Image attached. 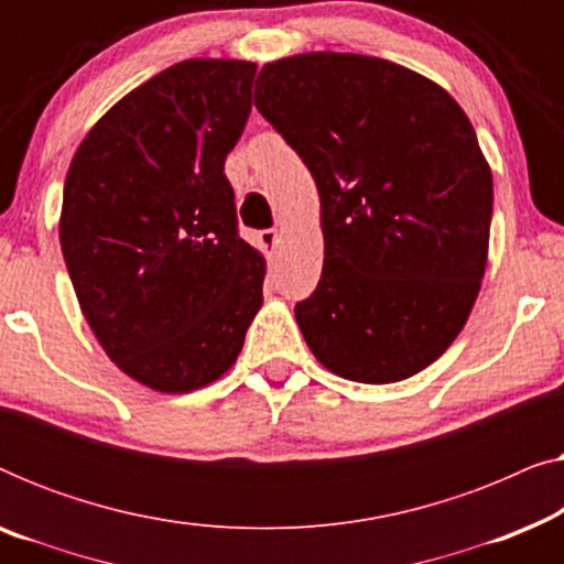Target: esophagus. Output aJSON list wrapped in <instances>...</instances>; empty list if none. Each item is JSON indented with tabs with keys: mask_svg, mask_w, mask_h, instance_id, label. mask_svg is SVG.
<instances>
[{
	"mask_svg": "<svg viewBox=\"0 0 564 564\" xmlns=\"http://www.w3.org/2000/svg\"><path fill=\"white\" fill-rule=\"evenodd\" d=\"M280 241H282V236H280V230H276V228L261 230V243H264V249L274 251L276 246H280Z\"/></svg>",
	"mask_w": 564,
	"mask_h": 564,
	"instance_id": "34e87169",
	"label": "esophagus"
}]
</instances>
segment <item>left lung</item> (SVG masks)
Segmentation results:
<instances>
[{
  "label": "left lung",
  "instance_id": "left-lung-1",
  "mask_svg": "<svg viewBox=\"0 0 564 564\" xmlns=\"http://www.w3.org/2000/svg\"><path fill=\"white\" fill-rule=\"evenodd\" d=\"M321 195L326 259L295 305L315 359L354 382L442 357L488 261L492 176L462 107L426 76L357 53L261 68L253 95Z\"/></svg>",
  "mask_w": 564,
  "mask_h": 564
}]
</instances>
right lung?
Segmentation results:
<instances>
[{"instance_id": "obj_1", "label": "right lung", "mask_w": 564, "mask_h": 564, "mask_svg": "<svg viewBox=\"0 0 564 564\" xmlns=\"http://www.w3.org/2000/svg\"><path fill=\"white\" fill-rule=\"evenodd\" d=\"M253 76L249 61H182L122 97L68 166L58 236L82 313L153 390L218 380L261 307L264 259L223 172Z\"/></svg>"}]
</instances>
